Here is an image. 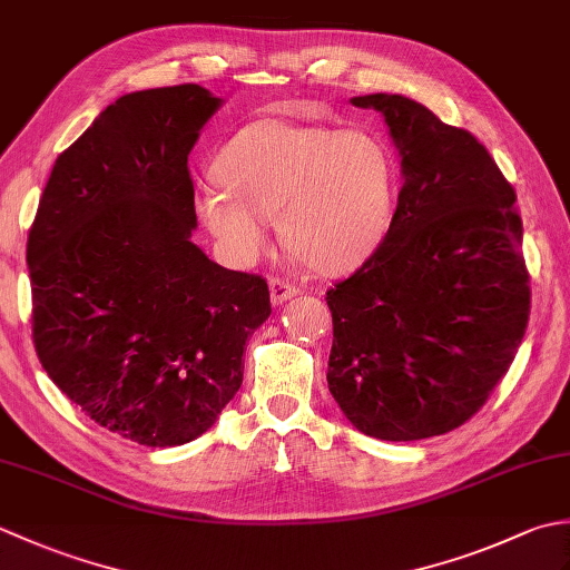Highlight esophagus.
<instances>
[{"label": "esophagus", "mask_w": 570, "mask_h": 570, "mask_svg": "<svg viewBox=\"0 0 570 570\" xmlns=\"http://www.w3.org/2000/svg\"><path fill=\"white\" fill-rule=\"evenodd\" d=\"M296 294H298V288L294 284L284 282V278H272V282H269V296H272L274 306H282L284 301L294 298Z\"/></svg>", "instance_id": "esophagus-1"}]
</instances>
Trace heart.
<instances>
[{"instance_id":"1","label":"heart","mask_w":570,"mask_h":570,"mask_svg":"<svg viewBox=\"0 0 570 570\" xmlns=\"http://www.w3.org/2000/svg\"><path fill=\"white\" fill-rule=\"evenodd\" d=\"M215 176L193 208L239 264L269 247L272 217L282 245L316 274L367 262L392 223V156L365 129L257 119L223 144Z\"/></svg>"}]
</instances>
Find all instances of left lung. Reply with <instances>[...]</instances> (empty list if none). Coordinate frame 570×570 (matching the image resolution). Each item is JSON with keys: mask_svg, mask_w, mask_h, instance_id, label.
I'll use <instances>...</instances> for the list:
<instances>
[{"mask_svg": "<svg viewBox=\"0 0 570 570\" xmlns=\"http://www.w3.org/2000/svg\"><path fill=\"white\" fill-rule=\"evenodd\" d=\"M350 102L384 117L404 184L377 252L325 296L328 390L372 439H431L488 402L522 343L531 304L522 217L470 131L404 95Z\"/></svg>", "mask_w": 570, "mask_h": 570, "instance_id": "left-lung-1", "label": "left lung"}]
</instances>
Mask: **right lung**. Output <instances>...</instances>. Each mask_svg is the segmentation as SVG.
<instances>
[{"instance_id":"right-lung-1","label":"right lung","mask_w":570,"mask_h":570,"mask_svg":"<svg viewBox=\"0 0 570 570\" xmlns=\"http://www.w3.org/2000/svg\"><path fill=\"white\" fill-rule=\"evenodd\" d=\"M220 107L193 82L122 95L58 156L29 229L43 370L95 423L149 448L213 426L272 313L262 276L190 239L188 154Z\"/></svg>"}]
</instances>
